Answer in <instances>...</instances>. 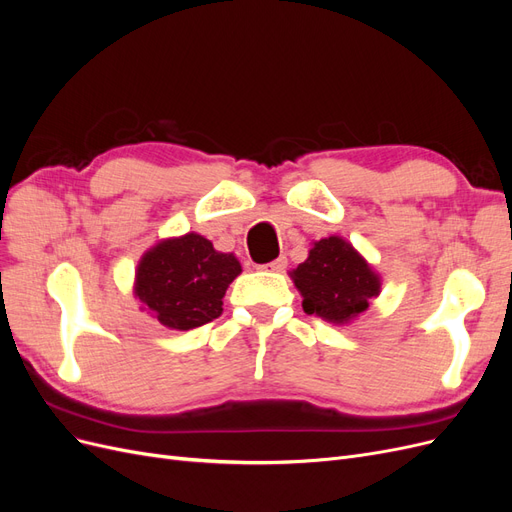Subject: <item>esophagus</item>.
Instances as JSON below:
<instances>
[{
	"instance_id": "esophagus-1",
	"label": "esophagus",
	"mask_w": 512,
	"mask_h": 512,
	"mask_svg": "<svg viewBox=\"0 0 512 512\" xmlns=\"http://www.w3.org/2000/svg\"><path fill=\"white\" fill-rule=\"evenodd\" d=\"M286 267H288V258H286V256H280V258H275L273 262H269V265H262L260 269H265V271H275V273H282Z\"/></svg>"
}]
</instances>
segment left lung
Instances as JSON below:
<instances>
[{
	"mask_svg": "<svg viewBox=\"0 0 512 512\" xmlns=\"http://www.w3.org/2000/svg\"><path fill=\"white\" fill-rule=\"evenodd\" d=\"M303 297L305 314L331 324H350L367 312L380 294V273L344 237H324L312 243L307 258L290 271Z\"/></svg>",
	"mask_w": 512,
	"mask_h": 512,
	"instance_id": "obj_1",
	"label": "left lung"
}]
</instances>
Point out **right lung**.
<instances>
[{
    "mask_svg": "<svg viewBox=\"0 0 512 512\" xmlns=\"http://www.w3.org/2000/svg\"><path fill=\"white\" fill-rule=\"evenodd\" d=\"M241 273L235 254H224L198 232L162 239L141 256L134 297L168 329L190 331L222 314L224 294Z\"/></svg>",
    "mask_w": 512,
    "mask_h": 512,
    "instance_id": "1",
    "label": "right lung"
}]
</instances>
